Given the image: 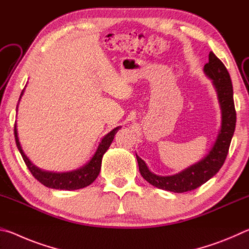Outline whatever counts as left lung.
Returning <instances> with one entry per match:
<instances>
[{
  "instance_id": "8db88e82",
  "label": "left lung",
  "mask_w": 249,
  "mask_h": 249,
  "mask_svg": "<svg viewBox=\"0 0 249 249\" xmlns=\"http://www.w3.org/2000/svg\"><path fill=\"white\" fill-rule=\"evenodd\" d=\"M203 71L212 80L221 107L222 124L216 141L204 158L174 176L153 174L144 160L136 155L142 178L156 188L175 193L195 190L215 176L225 161L236 125L233 86L226 67L212 52L209 53V62L204 66Z\"/></svg>"
}]
</instances>
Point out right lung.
I'll return each mask as SVG.
<instances>
[{
  "instance_id": "right-lung-1",
  "label": "right lung",
  "mask_w": 249,
  "mask_h": 249,
  "mask_svg": "<svg viewBox=\"0 0 249 249\" xmlns=\"http://www.w3.org/2000/svg\"><path fill=\"white\" fill-rule=\"evenodd\" d=\"M24 93V90L20 93L19 100L22 98ZM121 128L115 127L113 130H111L108 134L105 135L102 138V141L98 146L95 154L93 157L90 159V161L86 163L83 167L75 169L73 171L69 172H53V171H45L39 169L38 167H36L34 163H32L31 160L27 158V156L22 149V146L19 144L18 141V128H16V123L14 126V135H15V142L16 146L19 150L20 155L24 159L25 163H26L29 171L32 172V175L39 181L41 184L46 185V187L57 189V190H78V189H82L84 187L90 185L93 181L98 178L101 170V163H102V157L105 154V151L108 149V147L111 146L113 140H114L115 134L117 130Z\"/></svg>"
}]
</instances>
